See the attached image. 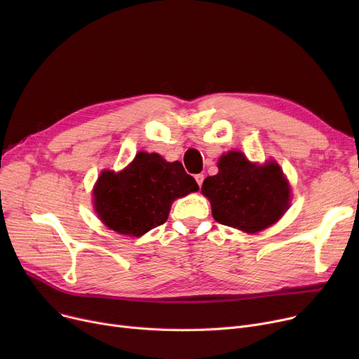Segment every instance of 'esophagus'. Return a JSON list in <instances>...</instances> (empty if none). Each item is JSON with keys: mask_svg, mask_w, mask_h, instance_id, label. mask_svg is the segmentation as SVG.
Segmentation results:
<instances>
[{"mask_svg": "<svg viewBox=\"0 0 359 359\" xmlns=\"http://www.w3.org/2000/svg\"><path fill=\"white\" fill-rule=\"evenodd\" d=\"M195 179H196V182H198V184H199V187H201V186H202V183H203V179H205V177H203V175H202V173H199V175H196V176H195Z\"/></svg>", "mask_w": 359, "mask_h": 359, "instance_id": "1", "label": "esophagus"}]
</instances>
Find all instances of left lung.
<instances>
[{
  "mask_svg": "<svg viewBox=\"0 0 359 359\" xmlns=\"http://www.w3.org/2000/svg\"><path fill=\"white\" fill-rule=\"evenodd\" d=\"M201 192L217 222L250 234L275 224L291 201L290 183L276 161L260 165L240 151L219 157L218 173L203 180Z\"/></svg>",
  "mask_w": 359,
  "mask_h": 359,
  "instance_id": "1",
  "label": "left lung"
}]
</instances>
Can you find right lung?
<instances>
[{
	"label": "right lung",
	"instance_id": "obj_1",
	"mask_svg": "<svg viewBox=\"0 0 359 359\" xmlns=\"http://www.w3.org/2000/svg\"><path fill=\"white\" fill-rule=\"evenodd\" d=\"M199 191L182 163L140 153L122 172L103 170L94 184V211L110 230L141 237L168 218L173 201Z\"/></svg>",
	"mask_w": 359,
	"mask_h": 359
}]
</instances>
